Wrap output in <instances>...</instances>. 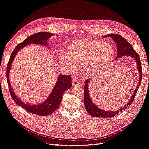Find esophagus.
I'll list each match as a JSON object with an SVG mask.
<instances>
[{"mask_svg":"<svg viewBox=\"0 0 149 149\" xmlns=\"http://www.w3.org/2000/svg\"><path fill=\"white\" fill-rule=\"evenodd\" d=\"M72 84L73 86H77V85H80V83L78 80L73 79L72 81Z\"/></svg>","mask_w":149,"mask_h":149,"instance_id":"34e87169","label":"esophagus"}]
</instances>
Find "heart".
Masks as SVG:
<instances>
[{
    "label": "heart",
    "instance_id": "b5f03b06",
    "mask_svg": "<svg viewBox=\"0 0 149 149\" xmlns=\"http://www.w3.org/2000/svg\"><path fill=\"white\" fill-rule=\"evenodd\" d=\"M67 51L68 56L63 54L60 56L61 63L68 66H70L72 62L79 63L80 71L86 75L96 73L113 54L111 44L92 39L75 40Z\"/></svg>",
    "mask_w": 149,
    "mask_h": 149
}]
</instances>
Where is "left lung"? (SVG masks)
Here are the masks:
<instances>
[{"mask_svg":"<svg viewBox=\"0 0 149 149\" xmlns=\"http://www.w3.org/2000/svg\"><path fill=\"white\" fill-rule=\"evenodd\" d=\"M104 38L107 37H111L114 42L116 43L117 47V53L116 58H115L114 60L116 59L120 58L124 56H128L133 58L137 63V70L139 72V82L136 88L135 89L134 91L132 94L131 97L130 99V101L128 104L123 106L120 109L117 110V111H106L104 110L100 109L97 107L95 104L93 102L92 100H91L90 95H89V90H88V84H90V79H87L85 81V86L84 87V104L86 109V111L90 114L91 116L94 117H100V118H111L114 117L115 115H117L121 111H123L124 109L128 108L133 102L134 100V97L136 95V93L137 90L139 88V86L141 83L142 77V65L139 54L134 51L133 47L131 45V44L126 40V39L120 35L116 34H111L106 36H103Z\"/></svg>","mask_w":149,"mask_h":149,"instance_id":"left-lung-1","label":"left lung"}]
</instances>
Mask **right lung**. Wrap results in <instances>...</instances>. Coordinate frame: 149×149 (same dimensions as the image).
<instances>
[{
    "mask_svg": "<svg viewBox=\"0 0 149 149\" xmlns=\"http://www.w3.org/2000/svg\"><path fill=\"white\" fill-rule=\"evenodd\" d=\"M53 35L54 34L49 33L48 32H40L27 37L23 42L18 44L14 49L12 54H11L9 61L7 64V80L8 81L10 95L12 96L13 101L22 108L24 109L26 111L31 113L40 115V116H44V115L51 114L59 107V104L62 101L64 93L70 89L72 87L71 77L70 75H60L58 76V79L56 85H55L51 94L49 95V97L45 101L43 102L41 104H37V105H29L28 104L24 103L19 100L18 97L15 95L10 83L9 73L13 61L16 53H18L20 49L29 45V44L31 43L47 45V40Z\"/></svg>",
    "mask_w": 149,
    "mask_h": 149,
    "instance_id": "obj_1",
    "label": "right lung"
}]
</instances>
